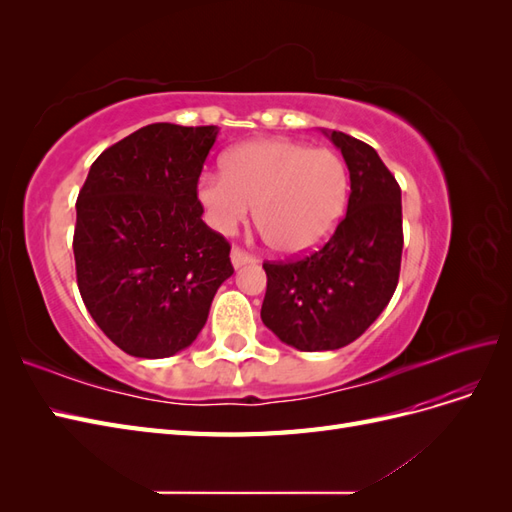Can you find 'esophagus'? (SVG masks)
<instances>
[{
    "instance_id": "34e87169",
    "label": "esophagus",
    "mask_w": 512,
    "mask_h": 512,
    "mask_svg": "<svg viewBox=\"0 0 512 512\" xmlns=\"http://www.w3.org/2000/svg\"><path fill=\"white\" fill-rule=\"evenodd\" d=\"M230 260H232V267H235V269H241L243 265H252V262H256V258H254L252 254L243 252L241 247H232V252H230Z\"/></svg>"
}]
</instances>
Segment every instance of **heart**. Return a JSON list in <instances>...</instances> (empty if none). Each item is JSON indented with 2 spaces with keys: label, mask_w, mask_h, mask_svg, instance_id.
Segmentation results:
<instances>
[{
  "label": "heart",
  "mask_w": 512,
  "mask_h": 512,
  "mask_svg": "<svg viewBox=\"0 0 512 512\" xmlns=\"http://www.w3.org/2000/svg\"><path fill=\"white\" fill-rule=\"evenodd\" d=\"M350 194L344 158L331 149H314L290 138H258L230 149L224 173H205L196 196L207 222L232 235L250 220L273 250L312 252L342 222Z\"/></svg>",
  "instance_id": "obj_1"
}]
</instances>
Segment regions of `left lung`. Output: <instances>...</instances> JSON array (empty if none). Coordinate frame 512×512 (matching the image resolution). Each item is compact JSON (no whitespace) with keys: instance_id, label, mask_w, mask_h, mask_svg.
<instances>
[{"instance_id":"left-lung-1","label":"left lung","mask_w":512,"mask_h":512,"mask_svg":"<svg viewBox=\"0 0 512 512\" xmlns=\"http://www.w3.org/2000/svg\"><path fill=\"white\" fill-rule=\"evenodd\" d=\"M350 170L344 220L320 250L290 262H265L260 318L284 344L337 350L361 337L389 305L399 280L404 230L401 190L374 147L322 130Z\"/></svg>"}]
</instances>
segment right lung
Segmentation results:
<instances>
[{
  "mask_svg": "<svg viewBox=\"0 0 512 512\" xmlns=\"http://www.w3.org/2000/svg\"><path fill=\"white\" fill-rule=\"evenodd\" d=\"M218 126L151 123L102 151L76 198V282L91 318L138 359L188 348L235 273L196 185Z\"/></svg>",
  "mask_w": 512,
  "mask_h": 512,
  "instance_id": "right-lung-1",
  "label": "right lung"
}]
</instances>
